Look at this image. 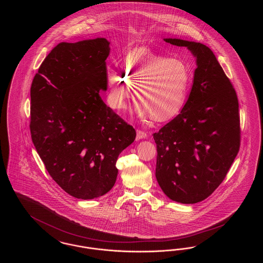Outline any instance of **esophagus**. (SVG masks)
<instances>
[{"label": "esophagus", "mask_w": 263, "mask_h": 263, "mask_svg": "<svg viewBox=\"0 0 263 263\" xmlns=\"http://www.w3.org/2000/svg\"><path fill=\"white\" fill-rule=\"evenodd\" d=\"M136 133H137V135H136V140L145 139V138H147V136H148L146 132H144V131H142V130H139V129L136 131Z\"/></svg>", "instance_id": "esophagus-1"}]
</instances>
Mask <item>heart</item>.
<instances>
[{
  "label": "heart",
  "mask_w": 263,
  "mask_h": 263,
  "mask_svg": "<svg viewBox=\"0 0 263 263\" xmlns=\"http://www.w3.org/2000/svg\"><path fill=\"white\" fill-rule=\"evenodd\" d=\"M122 74H107V101L115 110H121L130 98L131 88L142 104L138 114L156 121H168L185 104L192 78L186 64L173 57L156 55L147 48L130 52L122 62Z\"/></svg>",
  "instance_id": "heart-1"
}]
</instances>
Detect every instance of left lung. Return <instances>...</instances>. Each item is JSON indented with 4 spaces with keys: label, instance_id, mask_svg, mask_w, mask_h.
<instances>
[{
    "label": "left lung",
    "instance_id": "obj_1",
    "mask_svg": "<svg viewBox=\"0 0 263 263\" xmlns=\"http://www.w3.org/2000/svg\"><path fill=\"white\" fill-rule=\"evenodd\" d=\"M196 57L193 85L182 110L159 132L156 177L172 200L206 199L225 179L240 145L237 92L206 45L165 38Z\"/></svg>",
    "mask_w": 263,
    "mask_h": 263
}]
</instances>
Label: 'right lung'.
<instances>
[{"instance_id":"add662e5","label":"right lung","mask_w":263,"mask_h":263,"mask_svg":"<svg viewBox=\"0 0 263 263\" xmlns=\"http://www.w3.org/2000/svg\"><path fill=\"white\" fill-rule=\"evenodd\" d=\"M105 38L61 42L40 65L30 88V134L54 181L78 199L113 187L119 154L136 131L100 95L107 88Z\"/></svg>"}]
</instances>
